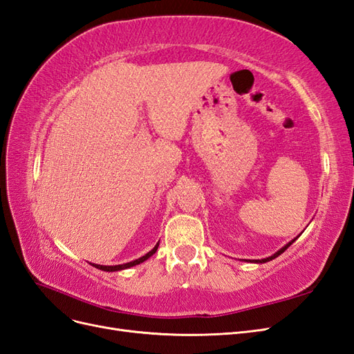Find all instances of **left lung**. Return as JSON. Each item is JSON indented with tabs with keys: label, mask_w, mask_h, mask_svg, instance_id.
Here are the masks:
<instances>
[{
	"label": "left lung",
	"mask_w": 354,
	"mask_h": 354,
	"mask_svg": "<svg viewBox=\"0 0 354 354\" xmlns=\"http://www.w3.org/2000/svg\"><path fill=\"white\" fill-rule=\"evenodd\" d=\"M297 238H298V236H297ZM297 238H295V239H292L291 242H288V243H286L285 246H282V248H281L279 251H277V252H274V254H273V255H270V257H267V259H263V260H255V261L252 260V261H254V263H267V261H270V260L276 259V257H277V255H281V254H282L283 251H286V250L289 248V246H291V245H292V243H294V242L297 241Z\"/></svg>",
	"instance_id": "obj_1"
}]
</instances>
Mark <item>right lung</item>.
Returning <instances> with one entry per match:
<instances>
[{
    "label": "right lung",
    "mask_w": 354,
    "mask_h": 354,
    "mask_svg": "<svg viewBox=\"0 0 354 354\" xmlns=\"http://www.w3.org/2000/svg\"><path fill=\"white\" fill-rule=\"evenodd\" d=\"M158 246H159V242L155 245V248H153L152 251H149L146 255L140 257V259H137V260H134V261H130V263L118 264V266H100V264H93V266L95 267V269H100V270H103V272H118V270H124V269H128V267H133V266H137V264H140V263L146 261V260L149 259V257H152V255L156 252Z\"/></svg>",
    "instance_id": "add662e5"
}]
</instances>
